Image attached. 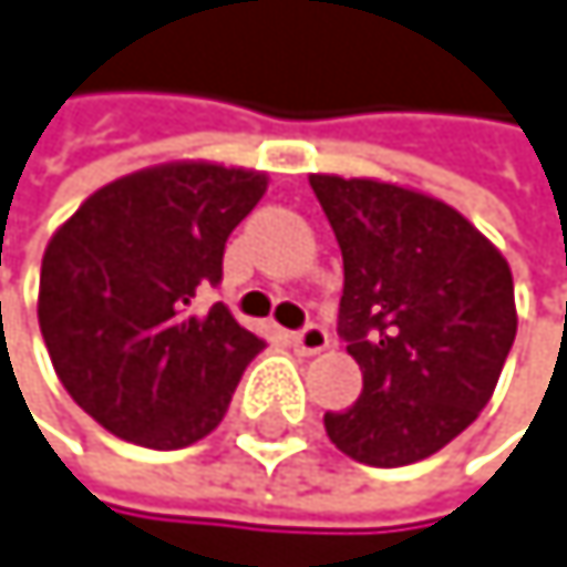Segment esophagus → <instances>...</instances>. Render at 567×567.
Here are the masks:
<instances>
[{
  "mask_svg": "<svg viewBox=\"0 0 567 567\" xmlns=\"http://www.w3.org/2000/svg\"><path fill=\"white\" fill-rule=\"evenodd\" d=\"M292 346H296L299 352H306V355H316V352H322V349L329 346V332H326L322 326H306V329H299V332L292 336Z\"/></svg>",
  "mask_w": 567,
  "mask_h": 567,
  "instance_id": "1",
  "label": "esophagus"
}]
</instances>
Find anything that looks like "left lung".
<instances>
[{"label":"left lung","mask_w":567,"mask_h":567,"mask_svg":"<svg viewBox=\"0 0 567 567\" xmlns=\"http://www.w3.org/2000/svg\"><path fill=\"white\" fill-rule=\"evenodd\" d=\"M342 251L339 336L362 370L326 413L336 447L370 467L416 464L494 396L517 332L507 258L451 205L373 177H309Z\"/></svg>","instance_id":"1"}]
</instances>
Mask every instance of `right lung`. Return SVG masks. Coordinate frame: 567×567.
Wrapping results in <instances>:
<instances>
[{
    "mask_svg": "<svg viewBox=\"0 0 567 567\" xmlns=\"http://www.w3.org/2000/svg\"><path fill=\"white\" fill-rule=\"evenodd\" d=\"M265 187L261 171L171 161L103 184L50 238L39 329L66 393L113 436L177 451L228 413L265 339L197 296Z\"/></svg>",
    "mask_w": 567,
    "mask_h": 567,
    "instance_id": "add662e5",
    "label": "right lung"
}]
</instances>
